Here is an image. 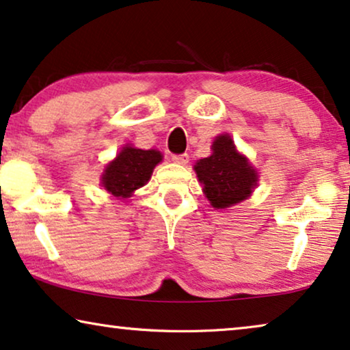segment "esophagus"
I'll return each mask as SVG.
<instances>
[{"label": "esophagus", "instance_id": "34e87169", "mask_svg": "<svg viewBox=\"0 0 350 350\" xmlns=\"http://www.w3.org/2000/svg\"><path fill=\"white\" fill-rule=\"evenodd\" d=\"M172 161L178 163V165H185V163H189V155H187V153H180V155H172Z\"/></svg>", "mask_w": 350, "mask_h": 350}]
</instances>
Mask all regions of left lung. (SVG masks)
Instances as JSON below:
<instances>
[{"mask_svg": "<svg viewBox=\"0 0 350 350\" xmlns=\"http://www.w3.org/2000/svg\"><path fill=\"white\" fill-rule=\"evenodd\" d=\"M203 192L214 208H229L250 197L258 174L241 157L230 136L222 134L213 142L211 157L203 158L195 165Z\"/></svg>", "mask_w": 350, "mask_h": 350, "instance_id": "obj_1", "label": "left lung"}]
</instances>
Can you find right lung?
Instances as JSON below:
<instances>
[{"mask_svg":"<svg viewBox=\"0 0 350 350\" xmlns=\"http://www.w3.org/2000/svg\"><path fill=\"white\" fill-rule=\"evenodd\" d=\"M160 161L161 153L158 150L124 147L105 167V172L102 174V184L107 192L115 197L126 198L134 190L147 184L153 167Z\"/></svg>","mask_w":350,"mask_h":350,"instance_id":"right-lung-1","label":"right lung"}]
</instances>
